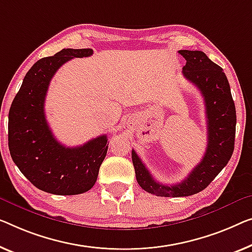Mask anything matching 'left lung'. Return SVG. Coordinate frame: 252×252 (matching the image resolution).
I'll return each mask as SVG.
<instances>
[{
	"mask_svg": "<svg viewBox=\"0 0 252 252\" xmlns=\"http://www.w3.org/2000/svg\"><path fill=\"white\" fill-rule=\"evenodd\" d=\"M186 59L182 73L200 90L207 118V148L201 162L181 183L166 186L153 175L132 149L137 182L147 192L158 197H187L208 187L230 160L234 150L236 113L230 84L224 71L201 51H179Z\"/></svg>",
	"mask_w": 252,
	"mask_h": 252,
	"instance_id": "8db88e82",
	"label": "left lung"
}]
</instances>
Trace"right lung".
<instances>
[{"label": "right lung", "instance_id": "obj_1", "mask_svg": "<svg viewBox=\"0 0 252 252\" xmlns=\"http://www.w3.org/2000/svg\"><path fill=\"white\" fill-rule=\"evenodd\" d=\"M92 54V48H63L40 59L30 67L11 104L10 155L21 173L45 192L72 196L90 190L106 156V134L78 147H65L54 138L44 112L48 86L59 67Z\"/></svg>", "mask_w": 252, "mask_h": 252}]
</instances>
